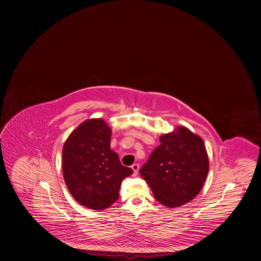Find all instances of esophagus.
<instances>
[{
  "instance_id": "esophagus-1",
  "label": "esophagus",
  "mask_w": 261,
  "mask_h": 261,
  "mask_svg": "<svg viewBox=\"0 0 261 261\" xmlns=\"http://www.w3.org/2000/svg\"><path fill=\"white\" fill-rule=\"evenodd\" d=\"M131 168L133 169L134 173L136 174V173H138V172H139V169H140V165H139V164H138V163H134V164H133V165L131 166Z\"/></svg>"
}]
</instances>
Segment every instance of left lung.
I'll use <instances>...</instances> for the list:
<instances>
[{
    "mask_svg": "<svg viewBox=\"0 0 261 261\" xmlns=\"http://www.w3.org/2000/svg\"><path fill=\"white\" fill-rule=\"evenodd\" d=\"M140 173L156 201L177 207L193 200L208 173V158L203 140L184 127L164 134Z\"/></svg>",
    "mask_w": 261,
    "mask_h": 261,
    "instance_id": "obj_1",
    "label": "left lung"
}]
</instances>
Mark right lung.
<instances>
[{
	"instance_id": "right-lung-1",
	"label": "right lung",
	"mask_w": 261,
	"mask_h": 261,
	"mask_svg": "<svg viewBox=\"0 0 261 261\" xmlns=\"http://www.w3.org/2000/svg\"><path fill=\"white\" fill-rule=\"evenodd\" d=\"M111 129L102 119L82 122L68 136L62 151L65 184L75 200L102 211L118 199L121 181L133 170L110 149Z\"/></svg>"
}]
</instances>
